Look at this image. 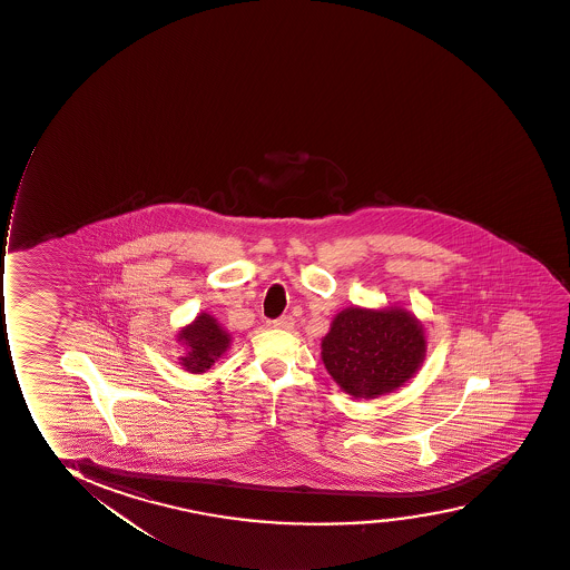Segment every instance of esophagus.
I'll return each instance as SVG.
<instances>
[{
    "label": "esophagus",
    "mask_w": 570,
    "mask_h": 570,
    "mask_svg": "<svg viewBox=\"0 0 570 570\" xmlns=\"http://www.w3.org/2000/svg\"><path fill=\"white\" fill-rule=\"evenodd\" d=\"M293 325H295V320L291 316L277 317L274 322V327H277V330H293Z\"/></svg>",
    "instance_id": "obj_1"
}]
</instances>
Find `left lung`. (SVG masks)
<instances>
[{"label": "left lung", "instance_id": "obj_1", "mask_svg": "<svg viewBox=\"0 0 570 570\" xmlns=\"http://www.w3.org/2000/svg\"><path fill=\"white\" fill-rule=\"evenodd\" d=\"M425 335L402 308H348L323 338V364L354 399H377L404 384L425 357Z\"/></svg>", "mask_w": 570, "mask_h": 570}]
</instances>
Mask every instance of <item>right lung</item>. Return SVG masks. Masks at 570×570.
I'll use <instances>...</instances> for the list:
<instances>
[{
  "label": "right lung",
  "mask_w": 570,
  "mask_h": 570,
  "mask_svg": "<svg viewBox=\"0 0 570 570\" xmlns=\"http://www.w3.org/2000/svg\"><path fill=\"white\" fill-rule=\"evenodd\" d=\"M178 341L187 346V356L181 357V365L191 373L210 370L214 360H218L229 346V335L208 314H200L191 325L181 330Z\"/></svg>",
  "instance_id": "1"
}]
</instances>
